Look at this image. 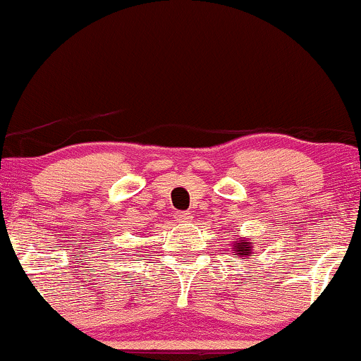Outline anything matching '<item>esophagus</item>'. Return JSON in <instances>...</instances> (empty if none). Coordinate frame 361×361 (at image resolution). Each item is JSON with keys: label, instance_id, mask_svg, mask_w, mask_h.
Listing matches in <instances>:
<instances>
[{"label": "esophagus", "instance_id": "obj_1", "mask_svg": "<svg viewBox=\"0 0 361 361\" xmlns=\"http://www.w3.org/2000/svg\"><path fill=\"white\" fill-rule=\"evenodd\" d=\"M192 219H193V216H192V214H190V212H178V214H176V220L180 224L190 222Z\"/></svg>", "mask_w": 361, "mask_h": 361}]
</instances>
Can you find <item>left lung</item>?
I'll use <instances>...</instances> for the list:
<instances>
[{
    "label": "left lung",
    "mask_w": 361,
    "mask_h": 361,
    "mask_svg": "<svg viewBox=\"0 0 361 361\" xmlns=\"http://www.w3.org/2000/svg\"><path fill=\"white\" fill-rule=\"evenodd\" d=\"M232 249H233V257H249L252 245L249 240H237L235 238Z\"/></svg>",
    "instance_id": "8db88e82"
}]
</instances>
